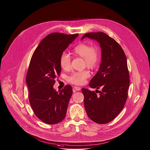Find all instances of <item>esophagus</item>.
Wrapping results in <instances>:
<instances>
[{
  "mask_svg": "<svg viewBox=\"0 0 150 150\" xmlns=\"http://www.w3.org/2000/svg\"><path fill=\"white\" fill-rule=\"evenodd\" d=\"M81 89L80 87H79V86H74L73 87V92H76L77 91H80Z\"/></svg>",
  "mask_w": 150,
  "mask_h": 150,
  "instance_id": "obj_1",
  "label": "esophagus"
}]
</instances>
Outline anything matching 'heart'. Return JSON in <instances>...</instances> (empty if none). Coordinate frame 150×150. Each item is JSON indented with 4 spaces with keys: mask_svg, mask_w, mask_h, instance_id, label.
<instances>
[{
    "mask_svg": "<svg viewBox=\"0 0 150 150\" xmlns=\"http://www.w3.org/2000/svg\"><path fill=\"white\" fill-rule=\"evenodd\" d=\"M72 54L74 56L83 58L84 65L92 69L98 66L100 59V54L98 47L96 45L90 46L86 43H81L75 46L72 50ZM59 64L64 70H70L71 68L70 57L67 54L63 52L59 58ZM89 77V72L88 70H83L72 73L69 76L67 80L71 84L82 85Z\"/></svg>",
    "mask_w": 150,
    "mask_h": 150,
    "instance_id": "1",
    "label": "heart"
}]
</instances>
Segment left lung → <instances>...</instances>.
<instances>
[{
  "label": "left lung",
  "instance_id": "obj_1",
  "mask_svg": "<svg viewBox=\"0 0 150 150\" xmlns=\"http://www.w3.org/2000/svg\"><path fill=\"white\" fill-rule=\"evenodd\" d=\"M85 38L96 40L102 48L100 68L89 84L92 88L102 90H96L97 95L82 88L84 107L92 121L105 124L120 114L128 98L130 80L127 57L120 45L103 32L87 33L81 39Z\"/></svg>",
  "mask_w": 150,
  "mask_h": 150
}]
</instances>
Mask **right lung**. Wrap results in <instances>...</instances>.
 <instances>
[{
	"instance_id": "right-lung-1",
	"label": "right lung",
	"mask_w": 150,
	"mask_h": 150,
	"mask_svg": "<svg viewBox=\"0 0 150 150\" xmlns=\"http://www.w3.org/2000/svg\"><path fill=\"white\" fill-rule=\"evenodd\" d=\"M78 35L52 33L32 56L26 77L29 100L35 115L47 124H58L66 117L72 88L67 85L58 92L53 86L61 71L60 56Z\"/></svg>"
}]
</instances>
